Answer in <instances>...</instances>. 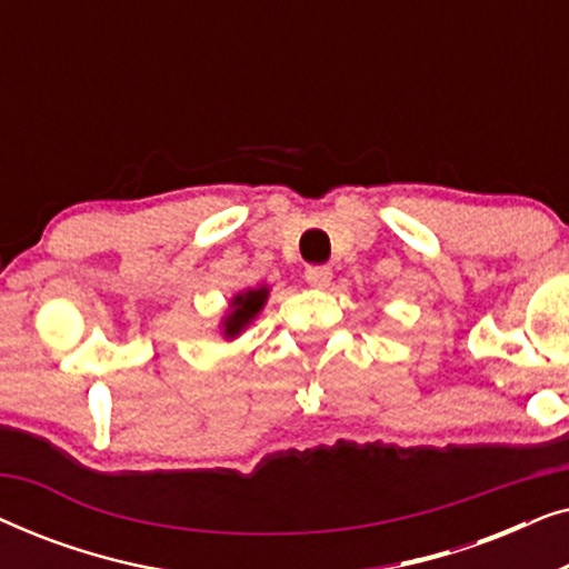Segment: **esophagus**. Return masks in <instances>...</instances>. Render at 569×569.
I'll return each mask as SVG.
<instances>
[{
  "instance_id": "34e87169",
  "label": "esophagus",
  "mask_w": 569,
  "mask_h": 569,
  "mask_svg": "<svg viewBox=\"0 0 569 569\" xmlns=\"http://www.w3.org/2000/svg\"><path fill=\"white\" fill-rule=\"evenodd\" d=\"M331 277H333V271L329 267H308L306 269V282L310 287H316V290H323V287H329Z\"/></svg>"
}]
</instances>
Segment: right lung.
<instances>
[{
	"mask_svg": "<svg viewBox=\"0 0 569 569\" xmlns=\"http://www.w3.org/2000/svg\"><path fill=\"white\" fill-rule=\"evenodd\" d=\"M267 298H269V287H256V290L238 292L236 298L230 300V313L222 318L224 339H236L238 333L261 313V308L267 306Z\"/></svg>",
	"mask_w": 569,
	"mask_h": 569,
	"instance_id": "right-lung-1",
	"label": "right lung"
}]
</instances>
